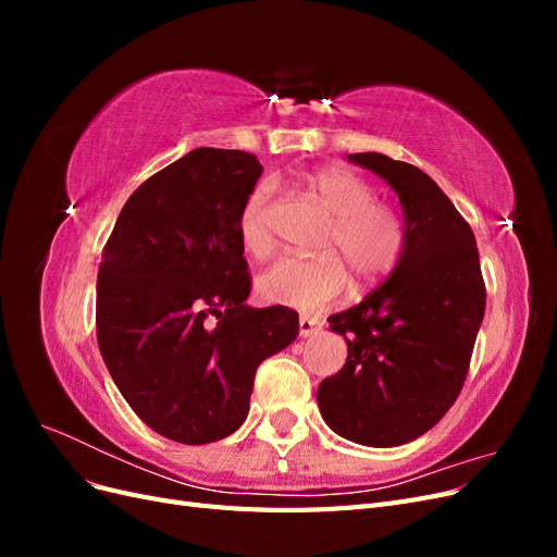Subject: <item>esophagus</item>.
Instances as JSON below:
<instances>
[{"mask_svg":"<svg viewBox=\"0 0 557 557\" xmlns=\"http://www.w3.org/2000/svg\"><path fill=\"white\" fill-rule=\"evenodd\" d=\"M320 330H323V323L318 318H299V336L301 339H309V336H315Z\"/></svg>","mask_w":557,"mask_h":557,"instance_id":"1","label":"esophagus"}]
</instances>
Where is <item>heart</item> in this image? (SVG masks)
Wrapping results in <instances>:
<instances>
[{
	"mask_svg": "<svg viewBox=\"0 0 557 557\" xmlns=\"http://www.w3.org/2000/svg\"><path fill=\"white\" fill-rule=\"evenodd\" d=\"M311 190L332 213V227L318 258H281L260 276V295L274 305L299 311H318L339 299L352 274L369 285L397 267L404 250V225L399 215L376 205L372 185L348 170H323L311 178ZM272 185L260 183L239 213V239L252 258L272 250L267 225Z\"/></svg>",
	"mask_w": 557,
	"mask_h": 557,
	"instance_id": "1",
	"label": "heart"
}]
</instances>
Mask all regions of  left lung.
I'll return each mask as SVG.
<instances>
[{"mask_svg": "<svg viewBox=\"0 0 557 557\" xmlns=\"http://www.w3.org/2000/svg\"><path fill=\"white\" fill-rule=\"evenodd\" d=\"M397 193L404 250L360 305L327 318L348 358L318 385L320 416L348 442L401 446L434 428L460 395L485 313L474 232L425 172L350 153Z\"/></svg>", "mask_w": 557, "mask_h": 557, "instance_id": "1", "label": "left lung"}]
</instances>
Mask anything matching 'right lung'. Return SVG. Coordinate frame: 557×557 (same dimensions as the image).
Here are the masks:
<instances>
[{
    "instance_id": "right-lung-1",
    "label": "right lung",
    "mask_w": 557,
    "mask_h": 557,
    "mask_svg": "<svg viewBox=\"0 0 557 557\" xmlns=\"http://www.w3.org/2000/svg\"><path fill=\"white\" fill-rule=\"evenodd\" d=\"M262 164L195 148L129 195L97 274V344L144 423L199 446L248 416L262 360L299 334L293 309L246 305L239 213Z\"/></svg>"
}]
</instances>
